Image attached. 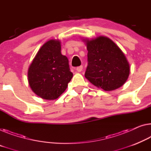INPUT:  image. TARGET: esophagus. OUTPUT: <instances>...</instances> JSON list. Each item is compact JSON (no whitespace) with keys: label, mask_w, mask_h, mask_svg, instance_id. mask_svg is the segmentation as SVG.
I'll return each mask as SVG.
<instances>
[{"label":"esophagus","mask_w":151,"mask_h":151,"mask_svg":"<svg viewBox=\"0 0 151 151\" xmlns=\"http://www.w3.org/2000/svg\"><path fill=\"white\" fill-rule=\"evenodd\" d=\"M82 69H83V66H79L76 68V71H77L78 72H81V71H82Z\"/></svg>","instance_id":"esophagus-1"}]
</instances>
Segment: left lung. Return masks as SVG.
<instances>
[{
  "instance_id": "left-lung-1",
  "label": "left lung",
  "mask_w": 151,
  "mask_h": 151,
  "mask_svg": "<svg viewBox=\"0 0 151 151\" xmlns=\"http://www.w3.org/2000/svg\"><path fill=\"white\" fill-rule=\"evenodd\" d=\"M88 50L85 77L95 86L111 91L122 86L129 75V65L124 52L105 36L83 39Z\"/></svg>"
}]
</instances>
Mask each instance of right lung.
<instances>
[{
	"label": "right lung",
	"mask_w": 151,
	"mask_h": 151,
	"mask_svg": "<svg viewBox=\"0 0 151 151\" xmlns=\"http://www.w3.org/2000/svg\"><path fill=\"white\" fill-rule=\"evenodd\" d=\"M61 50L59 40H48L42 46L29 67V86L43 99L59 98L73 77L68 57L61 54Z\"/></svg>",
	"instance_id": "right-lung-1"
}]
</instances>
